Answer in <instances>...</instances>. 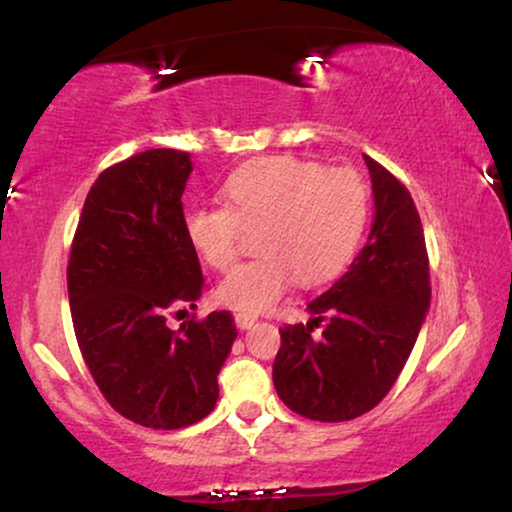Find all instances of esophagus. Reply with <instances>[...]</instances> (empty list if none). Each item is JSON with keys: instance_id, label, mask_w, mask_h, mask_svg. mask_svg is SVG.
I'll use <instances>...</instances> for the list:
<instances>
[{"instance_id": "1", "label": "esophagus", "mask_w": 512, "mask_h": 512, "mask_svg": "<svg viewBox=\"0 0 512 512\" xmlns=\"http://www.w3.org/2000/svg\"><path fill=\"white\" fill-rule=\"evenodd\" d=\"M256 321V314H249V312H235V324L240 328H249L251 324Z\"/></svg>"}]
</instances>
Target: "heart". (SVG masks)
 <instances>
[{"mask_svg":"<svg viewBox=\"0 0 512 512\" xmlns=\"http://www.w3.org/2000/svg\"><path fill=\"white\" fill-rule=\"evenodd\" d=\"M226 205L186 214V237L209 268L226 272L256 235L254 261L223 279L216 298L237 312H263L291 284L331 282L352 263L370 216L368 186L352 170L293 156L247 163L223 184Z\"/></svg>","mask_w":512,"mask_h":512,"instance_id":"obj_1","label":"heart"}]
</instances>
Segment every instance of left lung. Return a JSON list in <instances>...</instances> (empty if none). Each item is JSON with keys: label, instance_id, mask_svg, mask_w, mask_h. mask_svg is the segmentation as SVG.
I'll use <instances>...</instances> for the list:
<instances>
[{"label": "left lung", "instance_id": "left-lung-1", "mask_svg": "<svg viewBox=\"0 0 512 512\" xmlns=\"http://www.w3.org/2000/svg\"><path fill=\"white\" fill-rule=\"evenodd\" d=\"M363 158L375 195L368 244L331 289L307 303V324L279 328L272 366L286 408L317 422L361 417L389 394L431 303L429 254L412 195L387 167Z\"/></svg>", "mask_w": 512, "mask_h": 512}]
</instances>
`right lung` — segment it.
Segmentation results:
<instances>
[{
  "instance_id": "1",
  "label": "right lung",
  "mask_w": 512,
  "mask_h": 512,
  "mask_svg": "<svg viewBox=\"0 0 512 512\" xmlns=\"http://www.w3.org/2000/svg\"><path fill=\"white\" fill-rule=\"evenodd\" d=\"M186 151L149 149L95 179L76 226L67 291L81 356L102 396L130 422L184 429L214 410L216 375L237 338L230 312L167 317L202 296L186 237Z\"/></svg>"
}]
</instances>
